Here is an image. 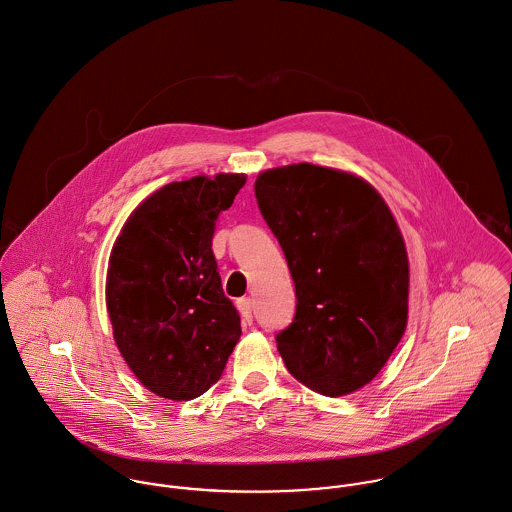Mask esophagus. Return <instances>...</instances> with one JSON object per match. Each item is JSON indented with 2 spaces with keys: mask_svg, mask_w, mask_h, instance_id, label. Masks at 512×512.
<instances>
[{
  "mask_svg": "<svg viewBox=\"0 0 512 512\" xmlns=\"http://www.w3.org/2000/svg\"><path fill=\"white\" fill-rule=\"evenodd\" d=\"M237 308H239L243 320H245L247 324H251V322H253V301H251L249 297H243V299L237 301Z\"/></svg>",
  "mask_w": 512,
  "mask_h": 512,
  "instance_id": "obj_1",
  "label": "esophagus"
}]
</instances>
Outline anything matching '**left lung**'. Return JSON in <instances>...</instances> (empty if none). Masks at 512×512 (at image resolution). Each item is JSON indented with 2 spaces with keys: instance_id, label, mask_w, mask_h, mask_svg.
<instances>
[{
  "instance_id": "1",
  "label": "left lung",
  "mask_w": 512,
  "mask_h": 512,
  "mask_svg": "<svg viewBox=\"0 0 512 512\" xmlns=\"http://www.w3.org/2000/svg\"><path fill=\"white\" fill-rule=\"evenodd\" d=\"M255 198L295 281V318L277 334L287 370L322 396L360 390L408 324V251L390 207L366 180L307 162L261 172Z\"/></svg>"
}]
</instances>
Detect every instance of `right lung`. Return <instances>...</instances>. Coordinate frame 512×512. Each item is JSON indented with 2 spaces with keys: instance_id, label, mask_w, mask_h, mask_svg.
I'll use <instances>...</instances> for the list:
<instances>
[{
  "instance_id": "add662e5",
  "label": "right lung",
  "mask_w": 512,
  "mask_h": 512,
  "mask_svg": "<svg viewBox=\"0 0 512 512\" xmlns=\"http://www.w3.org/2000/svg\"><path fill=\"white\" fill-rule=\"evenodd\" d=\"M243 174L172 182L138 205L114 241L106 308L134 376L160 398L194 400L223 374L241 336L211 251L215 221Z\"/></svg>"
}]
</instances>
